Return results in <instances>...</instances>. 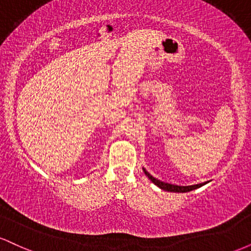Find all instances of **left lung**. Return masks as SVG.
Masks as SVG:
<instances>
[{"label":"left lung","mask_w":251,"mask_h":251,"mask_svg":"<svg viewBox=\"0 0 251 251\" xmlns=\"http://www.w3.org/2000/svg\"><path fill=\"white\" fill-rule=\"evenodd\" d=\"M144 172H145V175L148 176L150 179H151L152 183H154L155 185L158 186V188L165 190V191H171V192H188V191H191V190H195V189H197V188H201V185H204V184H205V183H201V184H196V185H190V186L172 185V184L164 183V181H160V180H158L157 178L152 177V176L150 175L149 172L146 171L145 169H144Z\"/></svg>","instance_id":"1"}]
</instances>
